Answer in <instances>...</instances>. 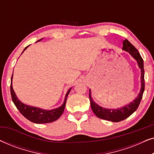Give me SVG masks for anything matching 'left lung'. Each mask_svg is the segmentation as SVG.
Returning <instances> with one entry per match:
<instances>
[{
    "instance_id": "obj_1",
    "label": "left lung",
    "mask_w": 154,
    "mask_h": 154,
    "mask_svg": "<svg viewBox=\"0 0 154 154\" xmlns=\"http://www.w3.org/2000/svg\"><path fill=\"white\" fill-rule=\"evenodd\" d=\"M123 50L129 52L132 57L137 61L140 69H141V89L137 97L134 99L133 102L119 109H105L96 104L92 100L91 97V91L90 90L89 97L90 101L91 109L94 114L100 119L110 121L112 122H119L123 121L132 115L138 108L142 100L143 93L144 91V61L141 57L138 50L132 45L127 39H125L123 42Z\"/></svg>"
}]
</instances>
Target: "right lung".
Segmentation results:
<instances>
[{
  "mask_svg": "<svg viewBox=\"0 0 154 154\" xmlns=\"http://www.w3.org/2000/svg\"><path fill=\"white\" fill-rule=\"evenodd\" d=\"M41 40L42 38L38 40V41H41ZM29 46V45L24 48V51ZM24 51L22 52V53L24 52ZM12 77H13V73H12V75L11 77V83H10V92H11L12 102H14V105H15L18 110L20 111V112L26 119H28L31 122L38 124L48 123L55 121L56 120H57L62 116L63 112H64L65 105H66V98L69 95V92L71 91V88H70L68 90V92H67L66 96H65L64 102L62 106L59 107V108L52 109V110H45V109L38 108V107L29 106V105L24 104V103L20 102L18 100L17 97L16 96L15 92L14 91L13 88H12Z\"/></svg>",
  "mask_w": 154,
  "mask_h": 154,
  "instance_id": "1",
  "label": "right lung"
}]
</instances>
